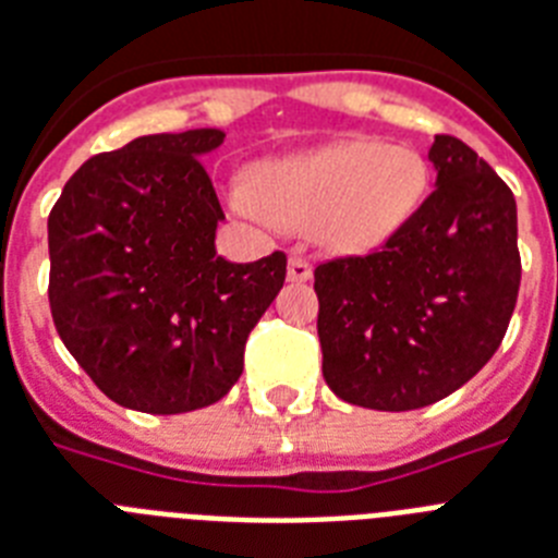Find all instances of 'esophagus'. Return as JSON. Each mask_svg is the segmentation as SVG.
Masks as SVG:
<instances>
[{"mask_svg":"<svg viewBox=\"0 0 558 558\" xmlns=\"http://www.w3.org/2000/svg\"><path fill=\"white\" fill-rule=\"evenodd\" d=\"M313 276V268L311 262L305 259V256H290L288 262V279L290 282H307Z\"/></svg>","mask_w":558,"mask_h":558,"instance_id":"esophagus-1","label":"esophagus"}]
</instances>
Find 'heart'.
I'll return each mask as SVG.
<instances>
[{"label":"heart","mask_w":558,"mask_h":558,"mask_svg":"<svg viewBox=\"0 0 558 558\" xmlns=\"http://www.w3.org/2000/svg\"><path fill=\"white\" fill-rule=\"evenodd\" d=\"M425 156L367 136L262 162L253 187H230L236 214L288 230H316L336 251H371L402 228L425 199Z\"/></svg>","instance_id":"obj_1"}]
</instances>
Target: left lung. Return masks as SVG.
<instances>
[{
    "mask_svg": "<svg viewBox=\"0 0 558 558\" xmlns=\"http://www.w3.org/2000/svg\"><path fill=\"white\" fill-rule=\"evenodd\" d=\"M427 159L436 191L379 251L313 270L325 381L371 411H416L462 388L517 307L510 187L456 136H436Z\"/></svg>",
    "mask_w": 558,
    "mask_h": 558,
    "instance_id": "8db88e82",
    "label": "left lung"
}]
</instances>
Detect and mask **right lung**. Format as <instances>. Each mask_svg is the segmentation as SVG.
<instances>
[{
    "label": "right lung",
    "mask_w": 558,
    "mask_h": 558,
    "mask_svg": "<svg viewBox=\"0 0 558 558\" xmlns=\"http://www.w3.org/2000/svg\"><path fill=\"white\" fill-rule=\"evenodd\" d=\"M225 133H154L87 159L48 216L50 313L108 399L142 413L219 402L245 365L288 256L222 259V205L199 156Z\"/></svg>",
    "instance_id": "right-lung-1"
}]
</instances>
